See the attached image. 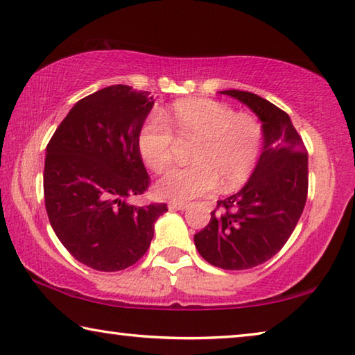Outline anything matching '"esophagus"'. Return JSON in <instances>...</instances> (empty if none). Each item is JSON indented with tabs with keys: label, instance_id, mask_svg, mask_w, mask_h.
Instances as JSON below:
<instances>
[{
	"label": "esophagus",
	"instance_id": "1",
	"mask_svg": "<svg viewBox=\"0 0 355 355\" xmlns=\"http://www.w3.org/2000/svg\"><path fill=\"white\" fill-rule=\"evenodd\" d=\"M169 208L173 209V211H183V209L188 208V205H186V203H182V202H172Z\"/></svg>",
	"mask_w": 355,
	"mask_h": 355
}]
</instances>
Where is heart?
<instances>
[{
    "mask_svg": "<svg viewBox=\"0 0 355 355\" xmlns=\"http://www.w3.org/2000/svg\"><path fill=\"white\" fill-rule=\"evenodd\" d=\"M164 116L167 121L152 114L137 131V150L146 166L164 173L173 163L177 141L194 147L189 152L191 166L172 171L156 184L159 197L188 202L218 184L220 191L230 192L254 173L263 150V127L254 116L209 98L178 100Z\"/></svg>",
    "mask_w": 355,
    "mask_h": 355,
    "instance_id": "b5f03b06",
    "label": "heart"
}]
</instances>
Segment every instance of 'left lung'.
<instances>
[{
    "label": "left lung",
    "mask_w": 355,
    "mask_h": 355,
    "mask_svg": "<svg viewBox=\"0 0 355 355\" xmlns=\"http://www.w3.org/2000/svg\"><path fill=\"white\" fill-rule=\"evenodd\" d=\"M220 94L243 101L263 122V152L244 188L219 200L196 248L220 269L255 268L284 248L304 211L309 153L285 111L245 91Z\"/></svg>",
    "instance_id": "1"
}]
</instances>
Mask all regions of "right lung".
Listing matches in <instances>:
<instances>
[{"label": "right lung", "instance_id": "add662e5", "mask_svg": "<svg viewBox=\"0 0 355 355\" xmlns=\"http://www.w3.org/2000/svg\"><path fill=\"white\" fill-rule=\"evenodd\" d=\"M155 100L116 84L71 107L46 146L45 208L71 257L97 271L130 268L146 254L166 203L136 207L150 177L137 150V131Z\"/></svg>", "mask_w": 355, "mask_h": 355}]
</instances>
